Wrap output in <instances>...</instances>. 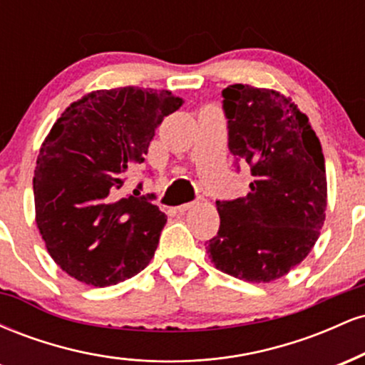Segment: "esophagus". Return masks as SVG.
Instances as JSON below:
<instances>
[{
	"instance_id": "obj_1",
	"label": "esophagus",
	"mask_w": 365,
	"mask_h": 365,
	"mask_svg": "<svg viewBox=\"0 0 365 365\" xmlns=\"http://www.w3.org/2000/svg\"><path fill=\"white\" fill-rule=\"evenodd\" d=\"M197 204V200H194V202H187V204H182V206H178L177 207V211L178 212H185V211H188V209H192Z\"/></svg>"
}]
</instances>
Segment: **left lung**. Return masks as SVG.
I'll list each match as a JSON object with an SVG mask.
<instances>
[{
    "mask_svg": "<svg viewBox=\"0 0 365 365\" xmlns=\"http://www.w3.org/2000/svg\"><path fill=\"white\" fill-rule=\"evenodd\" d=\"M228 148L250 166V192L216 200L217 235L206 242L216 269L269 283L300 264L319 238L328 183L309 118L278 91L233 83L223 91Z\"/></svg>",
    "mask_w": 365,
    "mask_h": 365,
    "instance_id": "8db88e82",
    "label": "left lung"
}]
</instances>
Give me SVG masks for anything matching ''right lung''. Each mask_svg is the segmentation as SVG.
Here are the masks:
<instances>
[{"instance_id": "add662e5", "label": "right lung", "mask_w": 365, "mask_h": 365, "mask_svg": "<svg viewBox=\"0 0 365 365\" xmlns=\"http://www.w3.org/2000/svg\"><path fill=\"white\" fill-rule=\"evenodd\" d=\"M182 104L170 91H92L53 125L34 170L36 223L66 274L103 288L153 259L166 215L145 197L121 195V187Z\"/></svg>"}]
</instances>
